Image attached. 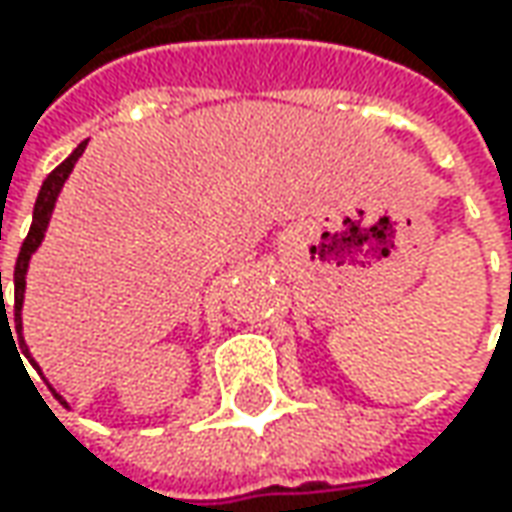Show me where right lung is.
I'll return each instance as SVG.
<instances>
[{
	"instance_id": "1",
	"label": "right lung",
	"mask_w": 512,
	"mask_h": 512,
	"mask_svg": "<svg viewBox=\"0 0 512 512\" xmlns=\"http://www.w3.org/2000/svg\"><path fill=\"white\" fill-rule=\"evenodd\" d=\"M88 148V142H82L79 148L70 153L68 159L59 165L56 170H50V176L42 182V190H39V196H36V205H33V222H30L28 230V239L22 242V250H19V259H16V267H13V316H16V336H19V344H22V350H25V356L30 359V364L39 370V364L36 359L30 356L28 344H25V336H22V305H25V279H28V267L30 259H33V253L39 250L42 245V239H45V233H48L50 225V216H53V207H56V199H59V193H62V187L68 182L70 170L73 165L79 162V156L85 153ZM0 296H2V273H0ZM2 319H8V310L2 307ZM42 373V370H39ZM50 390H53V384H50ZM53 396L59 399V402L68 407V402L53 390Z\"/></svg>"
}]
</instances>
